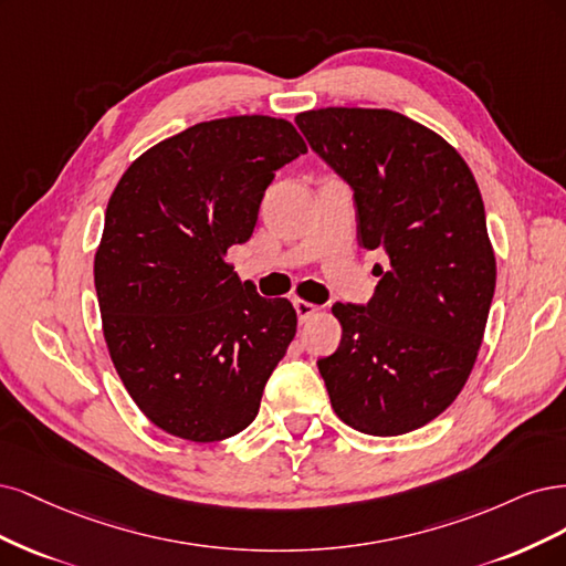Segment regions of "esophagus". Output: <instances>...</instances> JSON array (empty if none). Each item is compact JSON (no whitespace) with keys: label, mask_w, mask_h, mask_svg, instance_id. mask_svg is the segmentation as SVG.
I'll use <instances>...</instances> for the list:
<instances>
[{"label":"esophagus","mask_w":566,"mask_h":566,"mask_svg":"<svg viewBox=\"0 0 566 566\" xmlns=\"http://www.w3.org/2000/svg\"><path fill=\"white\" fill-rule=\"evenodd\" d=\"M294 307H296V315H298V322H301V324H305L310 317L317 315V310H319L317 305L307 303V301H301V298L294 301Z\"/></svg>","instance_id":"obj_1"}]
</instances>
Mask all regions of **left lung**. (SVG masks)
Returning <instances> with one entry per match:
<instances>
[{"mask_svg":"<svg viewBox=\"0 0 566 566\" xmlns=\"http://www.w3.org/2000/svg\"><path fill=\"white\" fill-rule=\"evenodd\" d=\"M296 124L353 188L359 244L390 259L367 305L332 307L343 336L317 359L326 392L364 434L411 432L463 390L494 298L475 176L442 136L392 111L322 107Z\"/></svg>","mask_w":566,"mask_h":566,"instance_id":"left-lung-1","label":"left lung"}]
</instances>
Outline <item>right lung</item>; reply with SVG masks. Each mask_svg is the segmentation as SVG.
Wrapping results in <instances>:
<instances>
[{"mask_svg":"<svg viewBox=\"0 0 566 566\" xmlns=\"http://www.w3.org/2000/svg\"><path fill=\"white\" fill-rule=\"evenodd\" d=\"M305 150L286 119L202 122L143 153L107 202L94 261L103 336L138 409L180 440L242 432L296 336L294 305L259 296L226 253Z\"/></svg>","mask_w":566,"mask_h":566,"instance_id":"1","label":"right lung"}]
</instances>
